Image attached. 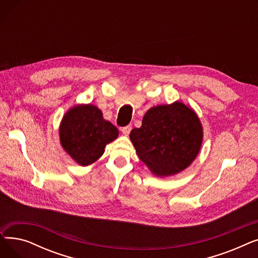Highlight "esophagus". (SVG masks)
Here are the masks:
<instances>
[{
	"label": "esophagus",
	"instance_id": "34e87169",
	"mask_svg": "<svg viewBox=\"0 0 258 258\" xmlns=\"http://www.w3.org/2000/svg\"><path fill=\"white\" fill-rule=\"evenodd\" d=\"M131 131H132V125H126L124 127H122V130H121L122 134L125 135V136H127V135L131 133Z\"/></svg>",
	"mask_w": 258,
	"mask_h": 258
}]
</instances>
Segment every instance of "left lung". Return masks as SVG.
I'll list each match as a JSON object with an SVG mask.
<instances>
[{
	"instance_id": "left-lung-1",
	"label": "left lung",
	"mask_w": 258,
	"mask_h": 258,
	"mask_svg": "<svg viewBox=\"0 0 258 258\" xmlns=\"http://www.w3.org/2000/svg\"><path fill=\"white\" fill-rule=\"evenodd\" d=\"M130 138L150 170L168 177L192 163L202 146L203 127L192 108L175 101L150 108Z\"/></svg>"
}]
</instances>
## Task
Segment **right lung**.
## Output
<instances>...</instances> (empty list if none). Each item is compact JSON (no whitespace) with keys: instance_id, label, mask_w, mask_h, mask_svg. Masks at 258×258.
<instances>
[{"instance_id":"add662e5","label":"right lung","mask_w":258,"mask_h":258,"mask_svg":"<svg viewBox=\"0 0 258 258\" xmlns=\"http://www.w3.org/2000/svg\"><path fill=\"white\" fill-rule=\"evenodd\" d=\"M118 130L102 117L93 104L75 105L68 111L59 126L60 144L76 163L88 166L98 160L104 147L118 137Z\"/></svg>"}]
</instances>
